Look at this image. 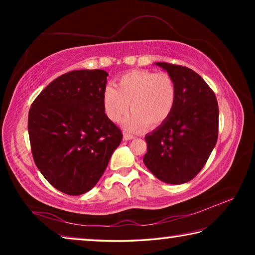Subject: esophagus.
<instances>
[{
    "instance_id": "34e87169",
    "label": "esophagus",
    "mask_w": 255,
    "mask_h": 255,
    "mask_svg": "<svg viewBox=\"0 0 255 255\" xmlns=\"http://www.w3.org/2000/svg\"><path fill=\"white\" fill-rule=\"evenodd\" d=\"M133 136L131 135V133H128V132H125L124 133V140H130L132 139Z\"/></svg>"
}]
</instances>
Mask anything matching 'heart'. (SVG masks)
<instances>
[{"mask_svg": "<svg viewBox=\"0 0 255 255\" xmlns=\"http://www.w3.org/2000/svg\"><path fill=\"white\" fill-rule=\"evenodd\" d=\"M176 98L174 81L166 73L132 71L117 82V89L107 86L102 94L105 111L111 122L118 123L129 109L132 112L124 120L128 130H140L163 124L173 111Z\"/></svg>", "mask_w": 255, "mask_h": 255, "instance_id": "1", "label": "heart"}]
</instances>
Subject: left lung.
<instances>
[{
	"label": "left lung",
	"instance_id": "8db88e82",
	"mask_svg": "<svg viewBox=\"0 0 255 255\" xmlns=\"http://www.w3.org/2000/svg\"><path fill=\"white\" fill-rule=\"evenodd\" d=\"M174 81L176 98L165 122L145 136L146 167L158 180L181 184L199 173L218 137V103L204 79L188 67L155 63Z\"/></svg>",
	"mask_w": 255,
	"mask_h": 255
}]
</instances>
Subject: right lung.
Listing matches in <instances>:
<instances>
[{
	"label": "right lung",
	"instance_id": "1",
	"mask_svg": "<svg viewBox=\"0 0 255 255\" xmlns=\"http://www.w3.org/2000/svg\"><path fill=\"white\" fill-rule=\"evenodd\" d=\"M107 76L103 70L68 72L47 85L29 110L34 163L54 188L70 196L98 183L123 139L105 114Z\"/></svg>",
	"mask_w": 255,
	"mask_h": 255
}]
</instances>
